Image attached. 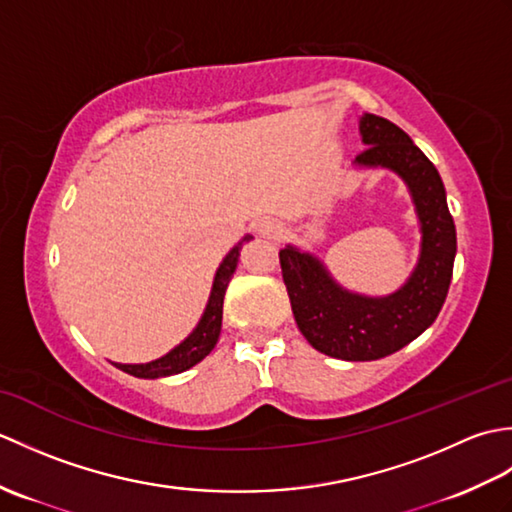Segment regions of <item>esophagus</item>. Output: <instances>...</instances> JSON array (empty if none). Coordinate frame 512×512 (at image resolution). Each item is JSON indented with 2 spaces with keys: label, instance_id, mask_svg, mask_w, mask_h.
<instances>
[{
  "label": "esophagus",
  "instance_id": "esophagus-1",
  "mask_svg": "<svg viewBox=\"0 0 512 512\" xmlns=\"http://www.w3.org/2000/svg\"><path fill=\"white\" fill-rule=\"evenodd\" d=\"M257 231H259V235H264V237L279 239L284 228H281V224L277 220H270V217H268V220H262L257 224Z\"/></svg>",
  "mask_w": 512,
  "mask_h": 512
}]
</instances>
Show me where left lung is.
Listing matches in <instances>:
<instances>
[{
    "label": "left lung",
    "instance_id": "1",
    "mask_svg": "<svg viewBox=\"0 0 512 512\" xmlns=\"http://www.w3.org/2000/svg\"><path fill=\"white\" fill-rule=\"evenodd\" d=\"M361 136L367 147L354 165L398 173L416 204L420 257L405 286L387 297L356 295L336 284L319 257L290 244L279 250L297 328L314 350L343 361H376L427 330L447 299L458 250L447 191L433 162L387 118L363 114Z\"/></svg>",
    "mask_w": 512,
    "mask_h": 512
}]
</instances>
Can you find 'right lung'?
Masks as SVG:
<instances>
[{"label":"right lung","mask_w":512,"mask_h":512,"mask_svg":"<svg viewBox=\"0 0 512 512\" xmlns=\"http://www.w3.org/2000/svg\"><path fill=\"white\" fill-rule=\"evenodd\" d=\"M250 239H253V235L242 237V242H239L231 250V253L224 257V262L220 264V268H217L209 303H206L200 323L195 325V330L187 336V339H184L178 347H173L169 354L160 356L151 363H140V365L114 363V365L118 369H123L125 374H132L136 378H162V376L187 372L189 367L200 363L204 356H209L217 339H220L222 308H224V295H226L228 281H231L235 268H237V259H239V250H242V244L250 242Z\"/></svg>","instance_id":"add662e5"}]
</instances>
